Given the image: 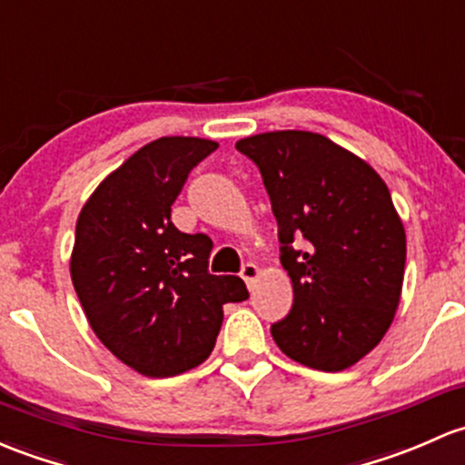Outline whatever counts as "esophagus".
<instances>
[{
	"label": "esophagus",
	"instance_id": "obj_1",
	"mask_svg": "<svg viewBox=\"0 0 465 465\" xmlns=\"http://www.w3.org/2000/svg\"><path fill=\"white\" fill-rule=\"evenodd\" d=\"M241 276H242V281L247 282V287H252L253 282L258 281V276H261V267L253 265V262H247V265H242Z\"/></svg>",
	"mask_w": 465,
	"mask_h": 465
}]
</instances>
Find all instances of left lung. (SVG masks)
Masks as SVG:
<instances>
[{"mask_svg": "<svg viewBox=\"0 0 465 465\" xmlns=\"http://www.w3.org/2000/svg\"><path fill=\"white\" fill-rule=\"evenodd\" d=\"M236 149L261 169L294 287L273 341L307 368H351L392 325L403 287L405 229L388 184L363 158L312 131L249 135ZM294 237L308 247L294 250Z\"/></svg>", "mask_w": 465, "mask_h": 465, "instance_id": "8db88e82", "label": "left lung"}]
</instances>
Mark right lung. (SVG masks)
<instances>
[{
  "instance_id": "right-lung-1",
  "label": "right lung",
  "mask_w": 465,
  "mask_h": 465,
  "mask_svg": "<svg viewBox=\"0 0 465 465\" xmlns=\"http://www.w3.org/2000/svg\"><path fill=\"white\" fill-rule=\"evenodd\" d=\"M216 149L204 138L153 140L111 171L77 216L71 278L82 310L104 348L151 379L207 361L223 305L249 298L238 276L209 273L212 238L171 223L189 171Z\"/></svg>"
}]
</instances>
